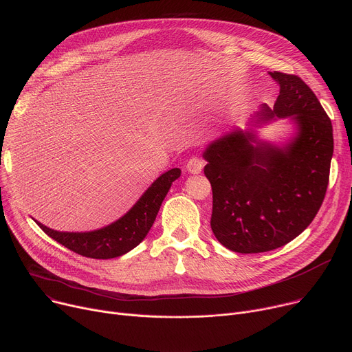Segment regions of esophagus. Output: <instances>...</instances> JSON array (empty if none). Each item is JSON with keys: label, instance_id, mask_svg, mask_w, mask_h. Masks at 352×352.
<instances>
[{"label": "esophagus", "instance_id": "1", "mask_svg": "<svg viewBox=\"0 0 352 352\" xmlns=\"http://www.w3.org/2000/svg\"><path fill=\"white\" fill-rule=\"evenodd\" d=\"M186 168H187L188 172L193 173V175L201 173V170H203V168H204V160L200 159V157H197V156H193L190 160L187 162Z\"/></svg>", "mask_w": 352, "mask_h": 352}]
</instances>
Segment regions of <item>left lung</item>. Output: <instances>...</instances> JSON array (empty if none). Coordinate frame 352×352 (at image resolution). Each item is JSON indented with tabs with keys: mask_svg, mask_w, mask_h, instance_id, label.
Returning a JSON list of instances; mask_svg holds the SVG:
<instances>
[{
	"mask_svg": "<svg viewBox=\"0 0 352 352\" xmlns=\"http://www.w3.org/2000/svg\"><path fill=\"white\" fill-rule=\"evenodd\" d=\"M280 90L252 125L289 118L296 125L283 146L259 141L252 129H234L203 153L212 188L211 230L239 254L286 245L313 221L327 192L334 151L333 125L318 98L300 77L269 73Z\"/></svg>",
	"mask_w": 352,
	"mask_h": 352,
	"instance_id": "left-lung-1",
	"label": "left lung"
}]
</instances>
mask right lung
<instances>
[{
    "label": "right lung",
    "instance_id": "right-lung-1",
    "mask_svg": "<svg viewBox=\"0 0 352 352\" xmlns=\"http://www.w3.org/2000/svg\"><path fill=\"white\" fill-rule=\"evenodd\" d=\"M180 173L182 170L175 168L159 176L120 220L96 231L60 232L35 221L45 234L78 255L93 259L117 258L144 241L156 219L162 201Z\"/></svg>",
    "mask_w": 352,
    "mask_h": 352
}]
</instances>
